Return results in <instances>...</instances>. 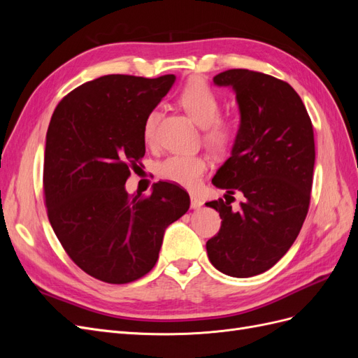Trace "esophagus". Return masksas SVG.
Instances as JSON below:
<instances>
[{
    "label": "esophagus",
    "instance_id": "obj_1",
    "mask_svg": "<svg viewBox=\"0 0 358 358\" xmlns=\"http://www.w3.org/2000/svg\"><path fill=\"white\" fill-rule=\"evenodd\" d=\"M201 206H203V201L199 197L191 196V209H199Z\"/></svg>",
    "mask_w": 358,
    "mask_h": 358
}]
</instances>
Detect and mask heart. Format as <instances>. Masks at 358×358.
I'll return each instance as SVG.
<instances>
[{
	"mask_svg": "<svg viewBox=\"0 0 358 358\" xmlns=\"http://www.w3.org/2000/svg\"><path fill=\"white\" fill-rule=\"evenodd\" d=\"M180 104L194 122L204 128V143L216 152L230 148L237 136V124L229 117H221V100L208 85L192 82L180 95ZM159 113L150 112L145 121L143 136L148 143L155 140ZM209 167L203 155H169L157 166L158 176L179 187L196 188Z\"/></svg>",
	"mask_w": 358,
	"mask_h": 358,
	"instance_id": "obj_1",
	"label": "heart"
}]
</instances>
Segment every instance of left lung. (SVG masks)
I'll list each match as a JSON object with an SVG mask.
<instances>
[{
    "instance_id": "left-lung-1",
    "label": "left lung",
    "mask_w": 358,
    "mask_h": 358,
    "mask_svg": "<svg viewBox=\"0 0 358 358\" xmlns=\"http://www.w3.org/2000/svg\"><path fill=\"white\" fill-rule=\"evenodd\" d=\"M213 82L233 88L241 125L231 157L212 179L227 194L206 203L222 220L206 249L220 272L251 278L287 254L305 222L315 164L313 128L299 94L273 76L233 69ZM234 190L247 199L239 211L226 200Z\"/></svg>"
}]
</instances>
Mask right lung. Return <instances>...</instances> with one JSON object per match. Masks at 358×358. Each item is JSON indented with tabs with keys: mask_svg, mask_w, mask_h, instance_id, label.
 <instances>
[{
	"mask_svg": "<svg viewBox=\"0 0 358 358\" xmlns=\"http://www.w3.org/2000/svg\"><path fill=\"white\" fill-rule=\"evenodd\" d=\"M175 80L103 76L67 94L52 115L43 167L49 221L73 262L103 282L149 273L166 229L189 209L175 183H154L148 197L125 189L145 155L146 117Z\"/></svg>",
	"mask_w": 358,
	"mask_h": 358,
	"instance_id": "right-lung-1",
	"label": "right lung"
}]
</instances>
